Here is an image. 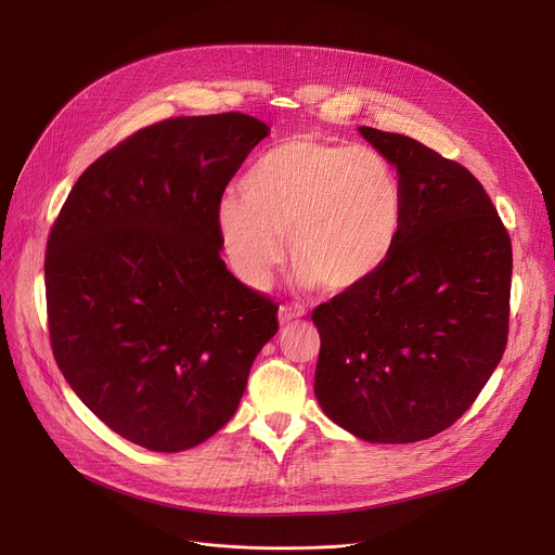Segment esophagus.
I'll use <instances>...</instances> for the list:
<instances>
[{
  "instance_id": "esophagus-1",
  "label": "esophagus",
  "mask_w": 555,
  "mask_h": 555,
  "mask_svg": "<svg viewBox=\"0 0 555 555\" xmlns=\"http://www.w3.org/2000/svg\"><path fill=\"white\" fill-rule=\"evenodd\" d=\"M297 317H304V310H301V308H293V306H281V308H279V322H281V324H289V322H293V319H297Z\"/></svg>"
}]
</instances>
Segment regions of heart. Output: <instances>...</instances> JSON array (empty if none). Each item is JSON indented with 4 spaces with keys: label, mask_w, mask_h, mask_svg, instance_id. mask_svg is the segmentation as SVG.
<instances>
[{
    "label": "heart",
    "mask_w": 555,
    "mask_h": 555,
    "mask_svg": "<svg viewBox=\"0 0 555 555\" xmlns=\"http://www.w3.org/2000/svg\"><path fill=\"white\" fill-rule=\"evenodd\" d=\"M224 197L218 231L231 270L266 287L287 231L297 281L344 295L369 283L391 258L404 222L396 166L373 149L295 134L262 153Z\"/></svg>",
    "instance_id": "b5f03b06"
}]
</instances>
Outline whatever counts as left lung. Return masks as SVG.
I'll use <instances>...</instances> for the list:
<instances>
[{
  "label": "left lung",
  "instance_id": "8db88e82",
  "mask_svg": "<svg viewBox=\"0 0 555 555\" xmlns=\"http://www.w3.org/2000/svg\"><path fill=\"white\" fill-rule=\"evenodd\" d=\"M398 170L404 222L387 266L312 310L314 393L346 431L414 443L459 421L508 341L513 249L475 175L421 141L360 128Z\"/></svg>",
  "mask_w": 555,
  "mask_h": 555
}]
</instances>
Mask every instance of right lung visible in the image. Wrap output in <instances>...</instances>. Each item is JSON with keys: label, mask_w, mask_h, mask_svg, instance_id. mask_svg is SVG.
I'll use <instances>...</instances> for the list:
<instances>
[{"label": "right lung", "mask_w": 555, "mask_h": 555, "mask_svg": "<svg viewBox=\"0 0 555 555\" xmlns=\"http://www.w3.org/2000/svg\"><path fill=\"white\" fill-rule=\"evenodd\" d=\"M268 126L243 112L141 128L87 168L44 256L53 358L124 439L182 452L214 436L279 331V304L220 258L218 207Z\"/></svg>", "instance_id": "1"}]
</instances>
